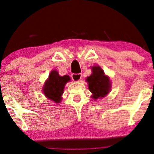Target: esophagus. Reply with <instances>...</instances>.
<instances>
[{
  "mask_svg": "<svg viewBox=\"0 0 154 154\" xmlns=\"http://www.w3.org/2000/svg\"><path fill=\"white\" fill-rule=\"evenodd\" d=\"M82 75L81 73H73L72 75V79H73V81L75 82H78L82 78Z\"/></svg>",
  "mask_w": 154,
  "mask_h": 154,
  "instance_id": "1",
  "label": "esophagus"
}]
</instances>
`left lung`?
<instances>
[{"label":"left lung","mask_w":154,"mask_h":154,"mask_svg":"<svg viewBox=\"0 0 154 154\" xmlns=\"http://www.w3.org/2000/svg\"><path fill=\"white\" fill-rule=\"evenodd\" d=\"M89 91L92 93L94 100L102 98L108 94L111 88V82L108 77L99 66L92 67V74L87 78Z\"/></svg>","instance_id":"left-lung-1"}]
</instances>
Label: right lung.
Masks as SVG:
<instances>
[{
	"label": "right lung",
	"instance_id": "right-lung-1",
	"mask_svg": "<svg viewBox=\"0 0 154 154\" xmlns=\"http://www.w3.org/2000/svg\"><path fill=\"white\" fill-rule=\"evenodd\" d=\"M69 80L70 77L68 75L61 77L57 71H52L49 75V78L45 83L43 87L45 95L55 103H60L62 100L61 96L63 94L65 84Z\"/></svg>",
	"mask_w": 154,
	"mask_h": 154
}]
</instances>
